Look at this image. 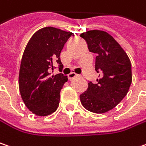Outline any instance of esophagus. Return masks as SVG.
Masks as SVG:
<instances>
[{"label": "esophagus", "mask_w": 146, "mask_h": 146, "mask_svg": "<svg viewBox=\"0 0 146 146\" xmlns=\"http://www.w3.org/2000/svg\"><path fill=\"white\" fill-rule=\"evenodd\" d=\"M78 76V75H76V73H74V72H71V73H70L69 75H68V78H69L70 80H71V79H74V78H76V77Z\"/></svg>", "instance_id": "34e87169"}]
</instances>
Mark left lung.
Instances as JSON below:
<instances>
[{"mask_svg":"<svg viewBox=\"0 0 146 146\" xmlns=\"http://www.w3.org/2000/svg\"><path fill=\"white\" fill-rule=\"evenodd\" d=\"M80 36L86 41L90 52L97 54L95 70L102 73L96 83H88V89L80 95V102L92 113H104L128 93L132 81L131 61L120 44L105 31L90 30Z\"/></svg>","mask_w":146,"mask_h":146,"instance_id":"obj_1","label":"left lung"}]
</instances>
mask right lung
Masks as SVG:
<instances>
[{
	"label": "right lung",
	"mask_w": 146,
	"mask_h": 146,
	"mask_svg": "<svg viewBox=\"0 0 146 146\" xmlns=\"http://www.w3.org/2000/svg\"><path fill=\"white\" fill-rule=\"evenodd\" d=\"M74 33L53 27L40 29L29 39L21 59L19 88L25 106L33 114L48 116L57 109L67 76L52 75L54 63L62 66L60 54Z\"/></svg>",
	"instance_id": "right-lung-1"
}]
</instances>
